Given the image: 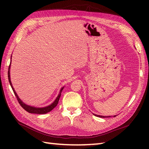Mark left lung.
<instances>
[{
    "label": "left lung",
    "instance_id": "1",
    "mask_svg": "<svg viewBox=\"0 0 149 149\" xmlns=\"http://www.w3.org/2000/svg\"><path fill=\"white\" fill-rule=\"evenodd\" d=\"M94 115L95 116H98V117H100V118H106V117L105 116H100V115H95V114H94ZM116 116V115L115 116ZM107 117H108V116H107Z\"/></svg>",
    "mask_w": 149,
    "mask_h": 149
}]
</instances>
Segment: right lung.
<instances>
[{
	"mask_svg": "<svg viewBox=\"0 0 149 149\" xmlns=\"http://www.w3.org/2000/svg\"><path fill=\"white\" fill-rule=\"evenodd\" d=\"M10 65H11V63H10V65H9V68H8V79H9V83H10V85H11V86L12 88L13 91V92L15 95L16 97H17V100L18 101L19 104H20V106L22 107H23V108L25 110H26V111L31 113H35V114H45L47 113L50 112V111H52L57 105H58L59 100V98H60V97H61V91L63 90V88H64V87L62 88L61 90H60V93L58 95V96L57 97L56 99L55 100L54 102L52 104H50V105L49 106H47V107H32V106L26 105V104H24L23 102H22V100L18 98L17 93L15 92L14 88L12 86L11 82V80H10V73H9V70H10Z\"/></svg>",
	"mask_w": 149,
	"mask_h": 149,
	"instance_id": "1",
	"label": "right lung"
}]
</instances>
